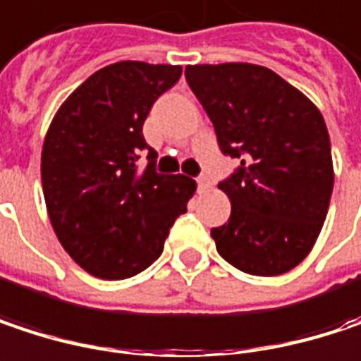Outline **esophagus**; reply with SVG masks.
Segmentation results:
<instances>
[{
	"label": "esophagus",
	"mask_w": 361,
	"mask_h": 361,
	"mask_svg": "<svg viewBox=\"0 0 361 361\" xmlns=\"http://www.w3.org/2000/svg\"><path fill=\"white\" fill-rule=\"evenodd\" d=\"M198 188H200L202 192H207V190H211V188H213V181L209 180L207 176H202V178H198Z\"/></svg>",
	"instance_id": "1"
}]
</instances>
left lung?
Returning <instances> with one entry per match:
<instances>
[{
    "label": "left lung",
    "mask_w": 361,
    "mask_h": 361,
    "mask_svg": "<svg viewBox=\"0 0 361 361\" xmlns=\"http://www.w3.org/2000/svg\"><path fill=\"white\" fill-rule=\"evenodd\" d=\"M185 80L221 150L242 161L219 183L231 216L211 231L216 252L256 277L295 269L320 235L335 183L324 117L264 66L198 63L185 68Z\"/></svg>",
    "instance_id": "1"
}]
</instances>
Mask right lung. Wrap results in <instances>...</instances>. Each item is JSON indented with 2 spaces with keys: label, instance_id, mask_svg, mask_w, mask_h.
<instances>
[{
  "label": "right lung",
  "instance_id": "1",
  "mask_svg": "<svg viewBox=\"0 0 361 361\" xmlns=\"http://www.w3.org/2000/svg\"><path fill=\"white\" fill-rule=\"evenodd\" d=\"M180 76L181 66L117 61L86 78L51 119L41 152L47 214L59 244L92 277L119 281L150 267L196 192L181 173L154 171L142 136L152 103ZM142 149L149 165L138 176Z\"/></svg>",
  "mask_w": 361,
  "mask_h": 361
}]
</instances>
